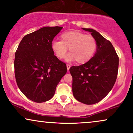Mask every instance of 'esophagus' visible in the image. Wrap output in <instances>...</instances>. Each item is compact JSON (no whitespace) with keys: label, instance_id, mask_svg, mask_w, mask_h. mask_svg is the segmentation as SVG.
Segmentation results:
<instances>
[{"label":"esophagus","instance_id":"1","mask_svg":"<svg viewBox=\"0 0 133 133\" xmlns=\"http://www.w3.org/2000/svg\"><path fill=\"white\" fill-rule=\"evenodd\" d=\"M70 68H71V65H70V64H67V69H68V71H69V70Z\"/></svg>","mask_w":133,"mask_h":133}]
</instances>
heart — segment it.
I'll use <instances>...</instances> for the list:
<instances>
[{"instance_id": "heart-1", "label": "heart", "mask_w": 133, "mask_h": 133, "mask_svg": "<svg viewBox=\"0 0 133 133\" xmlns=\"http://www.w3.org/2000/svg\"><path fill=\"white\" fill-rule=\"evenodd\" d=\"M61 41L52 43V49L59 59H63L69 49L68 59L75 61L79 64L89 61L94 56L97 48V40L92 35L80 31H68L61 36Z\"/></svg>"}]
</instances>
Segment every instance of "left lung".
Returning a JSON list of instances; mask_svg holds the SVG:
<instances>
[{
  "label": "left lung",
  "instance_id": "8db88e82",
  "mask_svg": "<svg viewBox=\"0 0 133 133\" xmlns=\"http://www.w3.org/2000/svg\"><path fill=\"white\" fill-rule=\"evenodd\" d=\"M89 31L97 42V52L86 63L72 66V92L77 100L87 105L97 103L110 92L118 76L119 57L110 41L98 32L90 28Z\"/></svg>",
  "mask_w": 133,
  "mask_h": 133
}]
</instances>
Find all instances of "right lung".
I'll return each mask as SVG.
<instances>
[{"mask_svg": "<svg viewBox=\"0 0 133 133\" xmlns=\"http://www.w3.org/2000/svg\"><path fill=\"white\" fill-rule=\"evenodd\" d=\"M62 27L46 26L23 38L15 52L14 68L17 85L36 103L50 100L67 72L66 64L54 55L52 41Z\"/></svg>", "mask_w": 133, "mask_h": 133, "instance_id": "1", "label": "right lung"}]
</instances>
